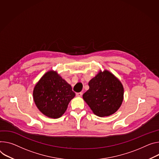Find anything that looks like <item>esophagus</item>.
I'll list each match as a JSON object with an SVG mask.
<instances>
[{"instance_id": "1", "label": "esophagus", "mask_w": 159, "mask_h": 159, "mask_svg": "<svg viewBox=\"0 0 159 159\" xmlns=\"http://www.w3.org/2000/svg\"><path fill=\"white\" fill-rule=\"evenodd\" d=\"M82 95V93H76V96L77 97H81Z\"/></svg>"}]
</instances>
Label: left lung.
<instances>
[{"label": "left lung", "instance_id": "obj_1", "mask_svg": "<svg viewBox=\"0 0 159 159\" xmlns=\"http://www.w3.org/2000/svg\"><path fill=\"white\" fill-rule=\"evenodd\" d=\"M88 85L89 89L83 94V99L97 116H110L119 109L124 99V87L111 72L99 70Z\"/></svg>", "mask_w": 159, "mask_h": 159}]
</instances>
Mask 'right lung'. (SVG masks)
<instances>
[{
    "instance_id": "add662e5",
    "label": "right lung",
    "mask_w": 159,
    "mask_h": 159,
    "mask_svg": "<svg viewBox=\"0 0 159 159\" xmlns=\"http://www.w3.org/2000/svg\"><path fill=\"white\" fill-rule=\"evenodd\" d=\"M75 96L71 86L52 70L43 75L35 84L33 91V98L37 108L52 119L61 117Z\"/></svg>"
}]
</instances>
